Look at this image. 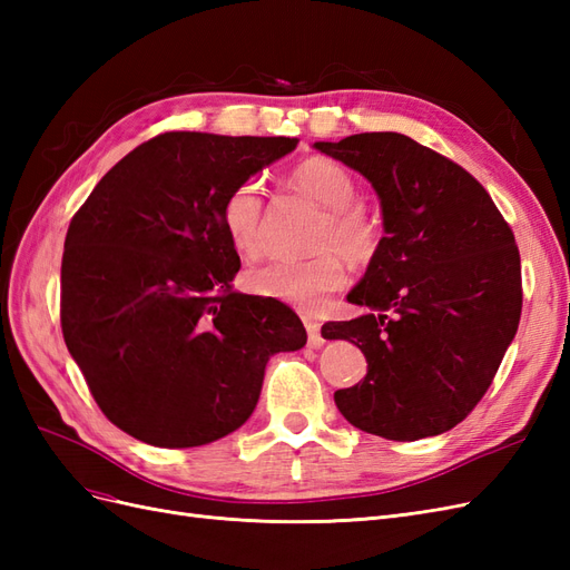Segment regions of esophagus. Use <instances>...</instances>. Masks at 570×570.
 <instances>
[{
	"instance_id": "esophagus-1",
	"label": "esophagus",
	"mask_w": 570,
	"mask_h": 570,
	"mask_svg": "<svg viewBox=\"0 0 570 570\" xmlns=\"http://www.w3.org/2000/svg\"><path fill=\"white\" fill-rule=\"evenodd\" d=\"M302 321H304V325H306L308 344H312V347H323L325 340H323V335H321V323H318L314 316H308V314H304Z\"/></svg>"
}]
</instances>
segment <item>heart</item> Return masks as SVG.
I'll list each match as a JSON object with an SVG mask.
<instances>
[{"mask_svg":"<svg viewBox=\"0 0 570 570\" xmlns=\"http://www.w3.org/2000/svg\"><path fill=\"white\" fill-rule=\"evenodd\" d=\"M292 185L316 202L323 214L314 247L321 249L312 258L292 262L273 258L245 273V287L258 297L281 299L304 312H316L325 299L347 283L344 256L354 264H366L381 247V230L358 209L356 180L344 166L333 159L314 157L292 170ZM223 228L233 247L252 258L264 249V197L254 180L239 183L223 202Z\"/></svg>","mask_w":570,"mask_h":570,"instance_id":"heart-1","label":"heart"}]
</instances>
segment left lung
Wrapping results in <instances>:
<instances>
[{"label": "left lung", "instance_id": "8db88e82", "mask_svg": "<svg viewBox=\"0 0 570 570\" xmlns=\"http://www.w3.org/2000/svg\"><path fill=\"white\" fill-rule=\"evenodd\" d=\"M318 151L358 170L381 199L385 237L352 304L368 312L323 325L350 340L366 377L335 404L364 433L413 442L461 423L519 331L521 254L488 189L452 159L400 132H361Z\"/></svg>", "mask_w": 570, "mask_h": 570}]
</instances>
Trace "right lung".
<instances>
[{"mask_svg":"<svg viewBox=\"0 0 570 570\" xmlns=\"http://www.w3.org/2000/svg\"><path fill=\"white\" fill-rule=\"evenodd\" d=\"M297 137L164 132L135 147L73 216L61 331L97 406L135 440L226 438L258 402L268 358L306 331L289 306L233 289L223 202Z\"/></svg>","mask_w":570,"mask_h":570,"instance_id":"1","label":"right lung"}]
</instances>
